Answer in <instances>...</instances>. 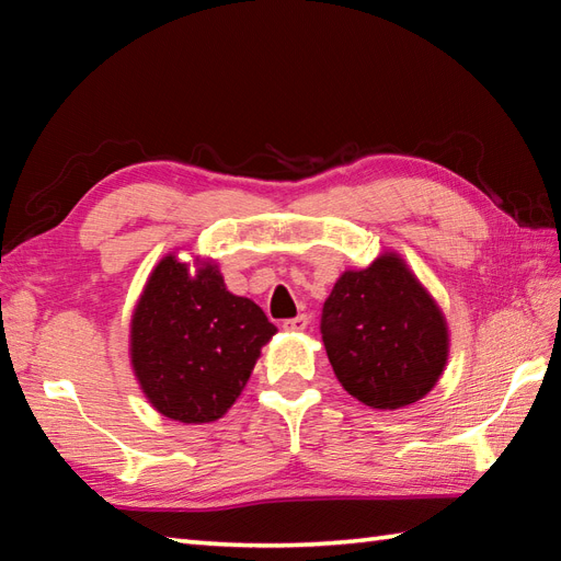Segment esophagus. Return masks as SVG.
Instances as JSON below:
<instances>
[{"label":"esophagus","mask_w":561,"mask_h":561,"mask_svg":"<svg viewBox=\"0 0 561 561\" xmlns=\"http://www.w3.org/2000/svg\"><path fill=\"white\" fill-rule=\"evenodd\" d=\"M282 328L289 330V332H304L308 328V316H296V318L284 320Z\"/></svg>","instance_id":"obj_1"}]
</instances>
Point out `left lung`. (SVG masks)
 Instances as JSON below:
<instances>
[{
	"label": "left lung",
	"instance_id": "8db88e82",
	"mask_svg": "<svg viewBox=\"0 0 561 561\" xmlns=\"http://www.w3.org/2000/svg\"><path fill=\"white\" fill-rule=\"evenodd\" d=\"M320 332L342 388L374 410L422 400L448 359L444 313L396 253L342 274Z\"/></svg>",
	"mask_w": 561,
	"mask_h": 561
}]
</instances>
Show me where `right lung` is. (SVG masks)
I'll return each mask as SVG.
<instances>
[{"label": "right lung", "instance_id": "obj_1", "mask_svg": "<svg viewBox=\"0 0 561 561\" xmlns=\"http://www.w3.org/2000/svg\"><path fill=\"white\" fill-rule=\"evenodd\" d=\"M274 332L257 304L226 289L214 262L190 274L165 255L139 296L129 354L153 408L175 422L207 424L241 396Z\"/></svg>", "mask_w": 561, "mask_h": 561}]
</instances>
